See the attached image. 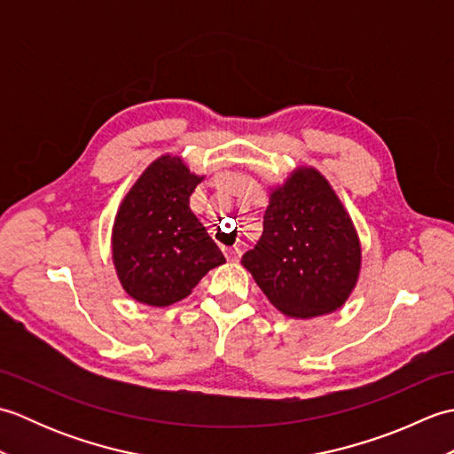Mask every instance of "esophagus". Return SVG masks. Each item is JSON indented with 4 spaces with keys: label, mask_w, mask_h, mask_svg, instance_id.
<instances>
[{
    "label": "esophagus",
    "mask_w": 454,
    "mask_h": 454,
    "mask_svg": "<svg viewBox=\"0 0 454 454\" xmlns=\"http://www.w3.org/2000/svg\"><path fill=\"white\" fill-rule=\"evenodd\" d=\"M224 255H226L228 262L236 263L238 259H239V255H242V252H239V247H224Z\"/></svg>",
    "instance_id": "1"
}]
</instances>
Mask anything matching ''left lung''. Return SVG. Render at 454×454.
<instances>
[{
	"label": "left lung",
	"instance_id": "left-lung-1",
	"mask_svg": "<svg viewBox=\"0 0 454 454\" xmlns=\"http://www.w3.org/2000/svg\"><path fill=\"white\" fill-rule=\"evenodd\" d=\"M242 263L283 314L314 317L337 310L351 294L361 246L330 183L301 168L271 192L263 234Z\"/></svg>",
	"mask_w": 454,
	"mask_h": 454
}]
</instances>
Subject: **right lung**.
<instances>
[{
	"label": "right lung",
	"instance_id": "obj_1",
	"mask_svg": "<svg viewBox=\"0 0 454 454\" xmlns=\"http://www.w3.org/2000/svg\"><path fill=\"white\" fill-rule=\"evenodd\" d=\"M199 181L179 158L161 156L124 197L113 228V262L134 301L169 306L226 262L189 208Z\"/></svg>",
	"mask_w": 454,
	"mask_h": 454
}]
</instances>
